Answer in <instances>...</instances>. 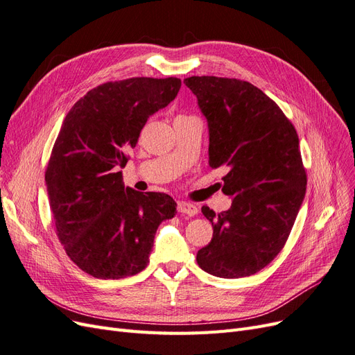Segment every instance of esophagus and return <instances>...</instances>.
Segmentation results:
<instances>
[{
    "mask_svg": "<svg viewBox=\"0 0 355 355\" xmlns=\"http://www.w3.org/2000/svg\"><path fill=\"white\" fill-rule=\"evenodd\" d=\"M177 208H178V212H180V214H182V215L194 216V215L198 214V208L194 207V205H191V203H187V202H178Z\"/></svg>",
    "mask_w": 355,
    "mask_h": 355,
    "instance_id": "34e87169",
    "label": "esophagus"
}]
</instances>
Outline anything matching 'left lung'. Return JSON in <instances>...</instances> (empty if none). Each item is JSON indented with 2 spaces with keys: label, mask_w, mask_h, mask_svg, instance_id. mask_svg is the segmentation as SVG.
Returning <instances> with one entry per match:
<instances>
[{
  "label": "left lung",
  "mask_w": 355,
  "mask_h": 355,
  "mask_svg": "<svg viewBox=\"0 0 355 355\" xmlns=\"http://www.w3.org/2000/svg\"><path fill=\"white\" fill-rule=\"evenodd\" d=\"M209 127V166H223V191L232 208L202 212L212 223L211 242L198 252L202 270L223 279L248 277L283 249L306 189L300 139L276 101L248 81L190 76Z\"/></svg>",
  "instance_id": "8db88e82"
}]
</instances>
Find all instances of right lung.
I'll return each mask as SVG.
<instances>
[{"label":"right lung","mask_w":355,"mask_h":355,"mask_svg":"<svg viewBox=\"0 0 355 355\" xmlns=\"http://www.w3.org/2000/svg\"><path fill=\"white\" fill-rule=\"evenodd\" d=\"M178 78H128L101 84L67 113L45 169L55 233L67 257L97 279H123L148 264L159 224L174 218L165 193L122 182L147 119L168 106Z\"/></svg>","instance_id":"obj_1"}]
</instances>
